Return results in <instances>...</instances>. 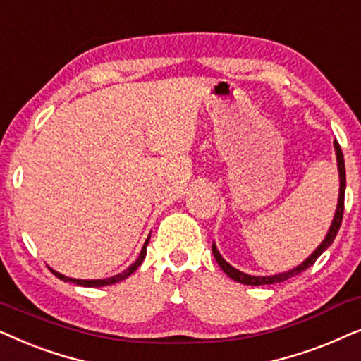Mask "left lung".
I'll return each mask as SVG.
<instances>
[{"label":"left lung","mask_w":361,"mask_h":361,"mask_svg":"<svg viewBox=\"0 0 361 361\" xmlns=\"http://www.w3.org/2000/svg\"><path fill=\"white\" fill-rule=\"evenodd\" d=\"M335 147V155H337V166H338V180H340V188H338V203H337V209H335V216L331 219V224L329 228V233L324 241L320 243V246L315 249L314 252L310 254L309 257L305 259L304 262H300L299 266H295L294 269H289L286 272H279L274 274V276H249V274L239 271V269L233 267L231 264L226 261V259L221 256L218 247L213 243V254L216 257V262L219 264V267L223 269L226 276H229L233 281L239 282V284H246V286H267V284H277V282H284L287 279L297 276V274L304 272L305 269H309L310 266H314V262L322 256V252L326 251L334 243V239L337 238V233L340 229V224H342V218H343V201H345V186H347V178H345V161H343V153L342 148H340L338 142H334Z\"/></svg>","instance_id":"1"}]
</instances>
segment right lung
Instances as JSON below:
<instances>
[{"label": "right lung", "mask_w": 361, "mask_h": 361, "mask_svg": "<svg viewBox=\"0 0 361 361\" xmlns=\"http://www.w3.org/2000/svg\"><path fill=\"white\" fill-rule=\"evenodd\" d=\"M148 241H150V236L147 238V241H145V244H143L140 254H138L137 261L133 262L132 266H128V269H125L123 272L117 274V276H112V277H107V279H72V277H66L64 274L54 271V269H52V267H49V269H51V272L54 274V276H56L57 279H61V281H64V282H72V284H77V286H82V287H104V286H112V284H117V282H120V281H123V279H127L128 276H130V274H133V272L137 271L138 267H140V264L143 262V259H145V256H147Z\"/></svg>", "instance_id": "1"}]
</instances>
